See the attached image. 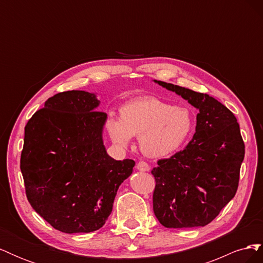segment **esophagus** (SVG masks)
Masks as SVG:
<instances>
[{
  "label": "esophagus",
  "mask_w": 263,
  "mask_h": 263,
  "mask_svg": "<svg viewBox=\"0 0 263 263\" xmlns=\"http://www.w3.org/2000/svg\"><path fill=\"white\" fill-rule=\"evenodd\" d=\"M137 169L139 171H144L145 172V171H149L150 166H149V164L146 161H139L137 163Z\"/></svg>",
  "instance_id": "obj_1"
}]
</instances>
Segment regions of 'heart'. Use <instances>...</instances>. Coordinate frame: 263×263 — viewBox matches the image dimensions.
Here are the masks:
<instances>
[{
  "label": "heart",
  "mask_w": 263,
  "mask_h": 263,
  "mask_svg": "<svg viewBox=\"0 0 263 263\" xmlns=\"http://www.w3.org/2000/svg\"><path fill=\"white\" fill-rule=\"evenodd\" d=\"M121 117L109 118L107 129L119 146H127L132 136L139 137L142 153L164 158L176 153L190 137L194 126L187 107L174 106L158 98L133 100L121 108Z\"/></svg>",
  "instance_id": "heart-1"
}]
</instances>
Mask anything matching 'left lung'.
Returning a JSON list of instances; mask_svg holds the SVG:
<instances>
[{"label":"left lung","instance_id":"8db88e82","mask_svg":"<svg viewBox=\"0 0 263 263\" xmlns=\"http://www.w3.org/2000/svg\"><path fill=\"white\" fill-rule=\"evenodd\" d=\"M155 81L198 109L192 140L170 158L159 159L151 170L155 215L166 228L205 226L237 192L245 157L239 124L209 94Z\"/></svg>","mask_w":263,"mask_h":263}]
</instances>
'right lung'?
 I'll list each match as a JSON object with an SVG mask.
<instances>
[{"instance_id":"right-lung-1","label":"right lung","mask_w":263,"mask_h":263,"mask_svg":"<svg viewBox=\"0 0 263 263\" xmlns=\"http://www.w3.org/2000/svg\"><path fill=\"white\" fill-rule=\"evenodd\" d=\"M85 91L60 92L25 126L21 171L29 204L57 230L91 233L105 224L135 165L114 160L102 140L106 113Z\"/></svg>"}]
</instances>
